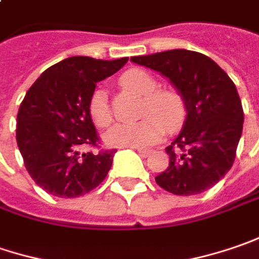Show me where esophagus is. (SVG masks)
Here are the masks:
<instances>
[{
	"mask_svg": "<svg viewBox=\"0 0 259 259\" xmlns=\"http://www.w3.org/2000/svg\"><path fill=\"white\" fill-rule=\"evenodd\" d=\"M138 153L143 156V158H146V156H151L153 151L152 149H143V148H138Z\"/></svg>",
	"mask_w": 259,
	"mask_h": 259,
	"instance_id": "esophagus-1",
	"label": "esophagus"
}]
</instances>
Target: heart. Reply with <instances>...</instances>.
I'll return each instance as SVG.
<instances>
[{
    "label": "heart",
    "mask_w": 259,
    "mask_h": 259,
    "mask_svg": "<svg viewBox=\"0 0 259 259\" xmlns=\"http://www.w3.org/2000/svg\"><path fill=\"white\" fill-rule=\"evenodd\" d=\"M121 84L126 88L146 97L142 116L135 123H118L108 130L106 141L113 146L123 148H148L159 141L166 132H175L181 127L186 110L181 97L171 91H158V82L149 73L135 69L124 73ZM90 116L98 127L111 123V110L108 106L107 93L97 90L90 98Z\"/></svg>",
    "instance_id": "heart-1"
}]
</instances>
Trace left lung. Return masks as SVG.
<instances>
[{
	"mask_svg": "<svg viewBox=\"0 0 259 259\" xmlns=\"http://www.w3.org/2000/svg\"><path fill=\"white\" fill-rule=\"evenodd\" d=\"M130 61L165 76L187 111L183 129L165 149L169 165L155 177L156 184L177 196L204 193L228 174L241 139L243 110L233 81L208 56L186 49Z\"/></svg>",
	"mask_w": 259,
	"mask_h": 259,
	"instance_id": "8db88e82",
	"label": "left lung"
}]
</instances>
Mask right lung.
<instances>
[{
  "mask_svg": "<svg viewBox=\"0 0 259 259\" xmlns=\"http://www.w3.org/2000/svg\"><path fill=\"white\" fill-rule=\"evenodd\" d=\"M127 61L71 56L48 68L26 93L17 114V145L28 174L46 193L84 196L107 177L116 149L81 153L98 142L88 106L97 82Z\"/></svg>",
  "mask_w": 259,
  "mask_h": 259,
  "instance_id": "add662e5",
  "label": "right lung"
}]
</instances>
